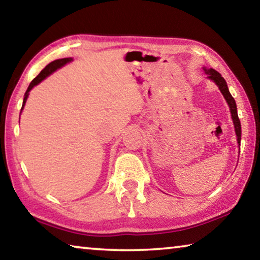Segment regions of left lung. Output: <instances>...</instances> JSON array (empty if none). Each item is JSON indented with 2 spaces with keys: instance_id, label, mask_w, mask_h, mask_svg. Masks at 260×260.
Masks as SVG:
<instances>
[{
  "instance_id": "8db88e82",
  "label": "left lung",
  "mask_w": 260,
  "mask_h": 260,
  "mask_svg": "<svg viewBox=\"0 0 260 260\" xmlns=\"http://www.w3.org/2000/svg\"><path fill=\"white\" fill-rule=\"evenodd\" d=\"M205 74L208 77V79H210L211 81H213L215 85L218 86L219 90L221 91V94L223 98H225L226 102L228 104V107H230V111H231V116H232V120H233V124H234V128H235V134H236V141H237V144H239V147L241 146V134H242V131H241V122L239 119V116H237V108H236V102L234 98H233L232 94L230 93V89H228V86H227V82L225 79L221 77V74H220L218 71H215L213 69H208V68H203Z\"/></svg>"
}]
</instances>
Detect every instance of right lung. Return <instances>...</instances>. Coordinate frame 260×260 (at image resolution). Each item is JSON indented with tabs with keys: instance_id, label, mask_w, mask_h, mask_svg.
<instances>
[{
	"instance_id": "add662e5",
	"label": "right lung",
	"mask_w": 260,
	"mask_h": 260,
	"mask_svg": "<svg viewBox=\"0 0 260 260\" xmlns=\"http://www.w3.org/2000/svg\"><path fill=\"white\" fill-rule=\"evenodd\" d=\"M72 60H73L72 57H68V58H60V59H56V60H54V61H51V63L48 64L47 67H46L45 69H43L40 73L38 74V77H35V78L33 79L32 82L29 83V86H28V88H27V90H26L25 95H24L23 107H21L20 113H21V111H23V109H24L25 104H26V101H27V99H28L29 91L32 90L35 86L39 85V83H40L41 81L45 80V79H46L47 77H49L50 74H52L55 71H57V70H58V69L65 67V65L69 64V63H71Z\"/></svg>"
}]
</instances>
